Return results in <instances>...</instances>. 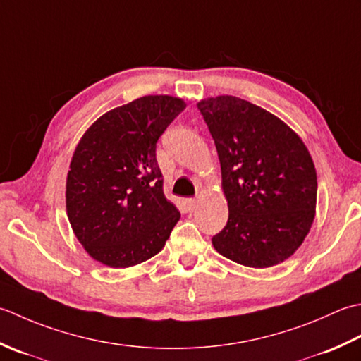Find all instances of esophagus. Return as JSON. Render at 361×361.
Wrapping results in <instances>:
<instances>
[{"label":"esophagus","mask_w":361,"mask_h":361,"mask_svg":"<svg viewBox=\"0 0 361 361\" xmlns=\"http://www.w3.org/2000/svg\"><path fill=\"white\" fill-rule=\"evenodd\" d=\"M187 204H188V209H195L196 204H197V200H196V197H188Z\"/></svg>","instance_id":"obj_1"}]
</instances>
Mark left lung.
Returning <instances> with one entry per match:
<instances>
[{
  "label": "left lung",
  "mask_w": 361,
  "mask_h": 361,
  "mask_svg": "<svg viewBox=\"0 0 361 361\" xmlns=\"http://www.w3.org/2000/svg\"><path fill=\"white\" fill-rule=\"evenodd\" d=\"M197 109L216 146L229 205L213 247L251 268L286 260L310 231L318 193L302 140L273 114L237 97L204 99Z\"/></svg>",
  "instance_id": "obj_1"
}]
</instances>
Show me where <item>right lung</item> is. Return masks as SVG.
Masks as SVG:
<instances>
[{
    "label": "right lung",
    "instance_id": "right-lung-1",
    "mask_svg": "<svg viewBox=\"0 0 361 361\" xmlns=\"http://www.w3.org/2000/svg\"><path fill=\"white\" fill-rule=\"evenodd\" d=\"M185 102L151 94L92 124L73 154L67 212L76 238L94 260L128 268L156 255L180 213L164 195L157 140Z\"/></svg>",
    "mask_w": 361,
    "mask_h": 361
}]
</instances>
